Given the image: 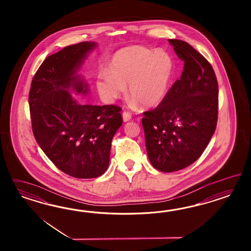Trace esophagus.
I'll use <instances>...</instances> for the list:
<instances>
[{
  "label": "esophagus",
  "mask_w": 251,
  "mask_h": 251,
  "mask_svg": "<svg viewBox=\"0 0 251 251\" xmlns=\"http://www.w3.org/2000/svg\"><path fill=\"white\" fill-rule=\"evenodd\" d=\"M122 118H123V122H129V120L131 119V114L127 111H123Z\"/></svg>",
  "instance_id": "1"
}]
</instances>
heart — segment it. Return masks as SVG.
Listing matches in <instances>:
<instances>
[{"instance_id": "heart-1", "label": "heart", "mask_w": 251, "mask_h": 251, "mask_svg": "<svg viewBox=\"0 0 251 251\" xmlns=\"http://www.w3.org/2000/svg\"><path fill=\"white\" fill-rule=\"evenodd\" d=\"M173 72V60L164 50L153 51L143 46H130L117 51L109 72L96 78V87L101 99L111 103L126 91L131 104L143 107L157 106L167 95Z\"/></svg>"}]
</instances>
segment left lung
<instances>
[{"label":"left lung","mask_w":251,"mask_h":251,"mask_svg":"<svg viewBox=\"0 0 251 251\" xmlns=\"http://www.w3.org/2000/svg\"><path fill=\"white\" fill-rule=\"evenodd\" d=\"M168 41L184 61L182 75L142 119L149 161L167 173L189 167L205 150L216 129L219 93L209 61L183 40Z\"/></svg>","instance_id":"8db88e82"}]
</instances>
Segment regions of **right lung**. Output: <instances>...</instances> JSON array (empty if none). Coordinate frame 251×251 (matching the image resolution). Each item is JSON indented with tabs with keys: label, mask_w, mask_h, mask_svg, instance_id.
I'll return each mask as SVG.
<instances>
[{
	"label": "right lung",
	"mask_w": 251,
	"mask_h": 251,
	"mask_svg": "<svg viewBox=\"0 0 251 251\" xmlns=\"http://www.w3.org/2000/svg\"><path fill=\"white\" fill-rule=\"evenodd\" d=\"M96 47V42L85 41L47 57L33 77L28 96L39 147L61 171L77 178L106 172L112 139L123 122L120 106L80 104L71 94L89 92L76 73Z\"/></svg>",
	"instance_id": "add662e5"
}]
</instances>
